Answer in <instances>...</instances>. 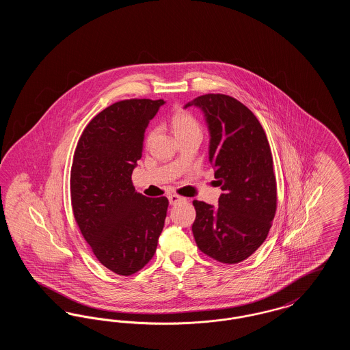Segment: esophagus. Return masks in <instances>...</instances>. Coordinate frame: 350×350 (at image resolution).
I'll list each match as a JSON object with an SVG mask.
<instances>
[{"label":"esophagus","mask_w":350,"mask_h":350,"mask_svg":"<svg viewBox=\"0 0 350 350\" xmlns=\"http://www.w3.org/2000/svg\"><path fill=\"white\" fill-rule=\"evenodd\" d=\"M167 200H169V203L170 204H177V203H180V202H183V197H180V196H177V194H169L167 196Z\"/></svg>","instance_id":"esophagus-1"}]
</instances>
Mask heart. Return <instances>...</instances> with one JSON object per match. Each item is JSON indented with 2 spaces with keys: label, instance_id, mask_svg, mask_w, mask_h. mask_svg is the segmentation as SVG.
<instances>
[{
  "label": "heart",
  "instance_id": "heart-1",
  "mask_svg": "<svg viewBox=\"0 0 350 350\" xmlns=\"http://www.w3.org/2000/svg\"><path fill=\"white\" fill-rule=\"evenodd\" d=\"M172 127L176 135L178 133H189V131H200L198 122L186 111H176L172 117Z\"/></svg>",
  "mask_w": 350,
  "mask_h": 350
}]
</instances>
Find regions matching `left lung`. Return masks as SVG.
<instances>
[{"label":"left lung","mask_w":350,"mask_h":350,"mask_svg":"<svg viewBox=\"0 0 350 350\" xmlns=\"http://www.w3.org/2000/svg\"><path fill=\"white\" fill-rule=\"evenodd\" d=\"M200 107L210 133L208 160L223 190L217 206L194 200L196 243L223 264L248 258L265 241L277 208V183L267 135L241 102L204 94L185 105Z\"/></svg>","instance_id":"obj_1"}]
</instances>
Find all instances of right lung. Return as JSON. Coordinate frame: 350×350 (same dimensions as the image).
<instances>
[{
  "label": "right lung",
  "mask_w": 350,
  "mask_h": 350,
  "mask_svg": "<svg viewBox=\"0 0 350 350\" xmlns=\"http://www.w3.org/2000/svg\"><path fill=\"white\" fill-rule=\"evenodd\" d=\"M164 103H113L89 122L75 150L73 215L100 264L119 275H131L150 262L164 228L167 198H147L131 181L146 129Z\"/></svg>",
  "instance_id": "add662e5"
}]
</instances>
